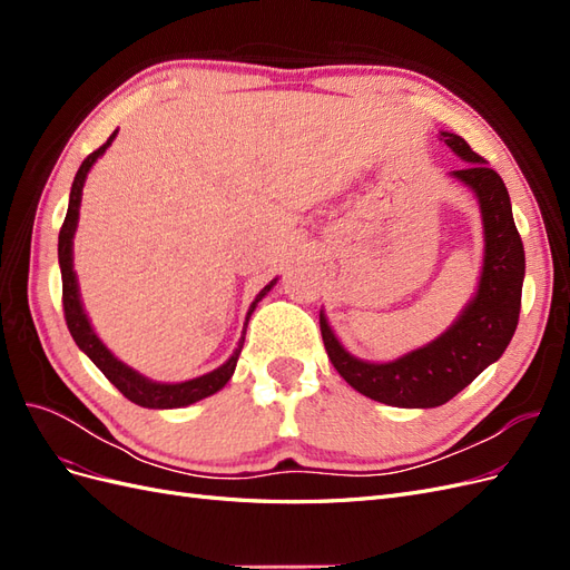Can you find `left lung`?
<instances>
[{"mask_svg": "<svg viewBox=\"0 0 570 570\" xmlns=\"http://www.w3.org/2000/svg\"><path fill=\"white\" fill-rule=\"evenodd\" d=\"M440 140L469 164L450 176L469 187L480 206L485 247L475 295L442 335L392 361H366L344 350L321 312L323 344L337 373L356 392L400 409H435L469 387L504 354L521 314L525 252L507 185L463 137L440 130Z\"/></svg>", "mask_w": 570, "mask_h": 570, "instance_id": "1", "label": "left lung"}]
</instances>
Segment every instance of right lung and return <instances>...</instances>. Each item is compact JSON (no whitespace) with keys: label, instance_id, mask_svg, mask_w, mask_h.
Segmentation results:
<instances>
[{"label":"right lung","instance_id":"right-lung-1","mask_svg":"<svg viewBox=\"0 0 570 570\" xmlns=\"http://www.w3.org/2000/svg\"><path fill=\"white\" fill-rule=\"evenodd\" d=\"M116 135H118V130H114L109 140L101 145L97 151H92L90 157L80 164L78 174L73 178V185H71V197H68V212H66V218H63L61 233H59V268H61V283H63V316H66V325H68V331H71V335H73V340L78 344V350L88 354L92 364L107 375V381L120 394L128 396L132 404L145 406V409H180V406H189V404L204 400V396H212L218 390L226 387V383L230 381L233 373H235L239 352H243L245 335H247V323H249V318L254 314V308H256L258 302H262L268 295V292L273 289V285L278 283V278H273L254 297V302L249 304L247 318H245L243 337H239L235 352L230 354V358L226 361V364H220L218 368H214L209 373H204L199 377H193V381H183V383H159V381H151V377L142 375L140 371L130 368L118 356H114V352L95 333V327H92L88 314H85V306H82V299H80V287H78V275L73 271V237H76V230H78L80 199H82L85 180H88L90 168L97 164V159L111 147Z\"/></svg>","mask_w":570,"mask_h":570}]
</instances>
